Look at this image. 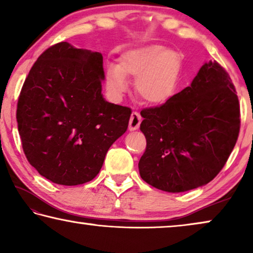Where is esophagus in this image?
<instances>
[{
  "label": "esophagus",
  "mask_w": 253,
  "mask_h": 253,
  "mask_svg": "<svg viewBox=\"0 0 253 253\" xmlns=\"http://www.w3.org/2000/svg\"><path fill=\"white\" fill-rule=\"evenodd\" d=\"M141 123V116L139 113L137 112H133L132 114H131V118H130V122H129V130L130 131H134L137 130L139 126H140Z\"/></svg>",
  "instance_id": "esophagus-1"
}]
</instances>
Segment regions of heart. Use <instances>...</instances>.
Segmentation results:
<instances>
[{
    "instance_id": "b5f03b06",
    "label": "heart",
    "mask_w": 253,
    "mask_h": 253,
    "mask_svg": "<svg viewBox=\"0 0 253 253\" xmlns=\"http://www.w3.org/2000/svg\"><path fill=\"white\" fill-rule=\"evenodd\" d=\"M181 74V58L177 51L160 44L131 49L119 58V65L106 67L105 84L113 97L127 91L126 78L135 79L134 90L149 105H162L174 96Z\"/></svg>"
}]
</instances>
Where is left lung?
Wrapping results in <instances>:
<instances>
[{
    "label": "left lung",
    "mask_w": 253,
    "mask_h": 253,
    "mask_svg": "<svg viewBox=\"0 0 253 253\" xmlns=\"http://www.w3.org/2000/svg\"><path fill=\"white\" fill-rule=\"evenodd\" d=\"M140 114L147 145L139 173L169 193L210 182L224 168L240 132L235 86L217 61L204 64L192 84L166 104Z\"/></svg>",
    "instance_id": "obj_1"
}]
</instances>
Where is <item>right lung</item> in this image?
I'll return each mask as SVG.
<instances>
[{"label":"right lung","instance_id":"add662e5","mask_svg":"<svg viewBox=\"0 0 253 253\" xmlns=\"http://www.w3.org/2000/svg\"><path fill=\"white\" fill-rule=\"evenodd\" d=\"M104 79L101 53L60 42L25 80L17 106L21 145L31 166L54 184L92 180L127 129L131 109L105 100Z\"/></svg>","mask_w":253,"mask_h":253}]
</instances>
